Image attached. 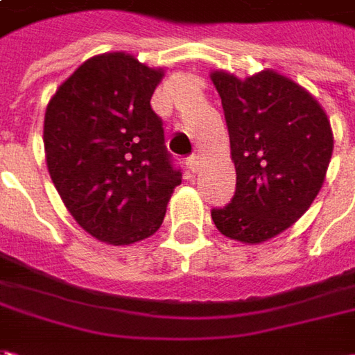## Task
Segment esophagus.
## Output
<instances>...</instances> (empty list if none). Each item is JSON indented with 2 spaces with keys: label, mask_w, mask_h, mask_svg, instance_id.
<instances>
[{
  "label": "esophagus",
  "mask_w": 355,
  "mask_h": 355,
  "mask_svg": "<svg viewBox=\"0 0 355 355\" xmlns=\"http://www.w3.org/2000/svg\"><path fill=\"white\" fill-rule=\"evenodd\" d=\"M198 165H200V161H198L196 155H190L189 159H187V168H189L190 173H196V171H198Z\"/></svg>",
  "instance_id": "obj_1"
}]
</instances>
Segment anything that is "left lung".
<instances>
[{
    "label": "left lung",
    "mask_w": 355,
    "mask_h": 355,
    "mask_svg": "<svg viewBox=\"0 0 355 355\" xmlns=\"http://www.w3.org/2000/svg\"><path fill=\"white\" fill-rule=\"evenodd\" d=\"M226 116L236 192L212 208L226 238L261 243L309 210L322 187L334 139L320 104L293 80L265 70L245 80L214 72Z\"/></svg>",
    "instance_id": "1"
}]
</instances>
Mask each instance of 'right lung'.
Wrapping results in <instances>:
<instances>
[{
  "instance_id": "obj_1",
  "label": "right lung",
  "mask_w": 355,
  "mask_h": 355,
  "mask_svg": "<svg viewBox=\"0 0 355 355\" xmlns=\"http://www.w3.org/2000/svg\"><path fill=\"white\" fill-rule=\"evenodd\" d=\"M163 70L123 53L94 56L60 84L44 114L51 178L74 220L114 245L149 238L163 224L182 173L151 107Z\"/></svg>"
}]
</instances>
